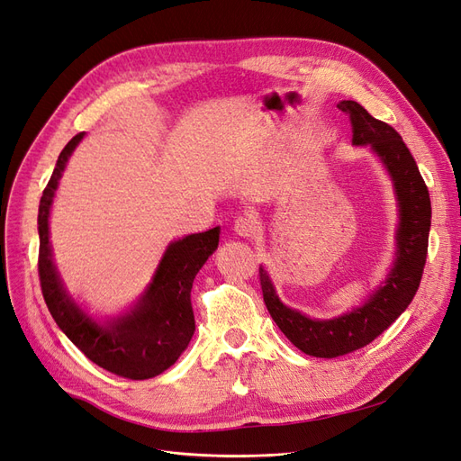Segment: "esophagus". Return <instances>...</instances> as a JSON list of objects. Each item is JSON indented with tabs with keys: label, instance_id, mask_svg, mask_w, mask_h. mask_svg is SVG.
<instances>
[{
	"label": "esophagus",
	"instance_id": "34e87169",
	"mask_svg": "<svg viewBox=\"0 0 461 461\" xmlns=\"http://www.w3.org/2000/svg\"><path fill=\"white\" fill-rule=\"evenodd\" d=\"M234 232L248 239V236H252L256 232V222L249 217H239L234 221Z\"/></svg>",
	"mask_w": 461,
	"mask_h": 461
}]
</instances>
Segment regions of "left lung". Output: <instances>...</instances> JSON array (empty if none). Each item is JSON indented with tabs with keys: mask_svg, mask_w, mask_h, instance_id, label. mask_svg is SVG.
<instances>
[{
	"mask_svg": "<svg viewBox=\"0 0 461 461\" xmlns=\"http://www.w3.org/2000/svg\"><path fill=\"white\" fill-rule=\"evenodd\" d=\"M337 107L350 117L352 142L371 146L393 176L400 203L398 252L388 278L361 308L329 321L310 319L286 308L275 294L269 275L259 267L263 302L273 321L298 350L315 357H339L359 350L406 312L421 283L430 229L429 188L402 136L357 102L344 100Z\"/></svg>",
	"mask_w": 461,
	"mask_h": 461,
	"instance_id": "1",
	"label": "left lung"
}]
</instances>
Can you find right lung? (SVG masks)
<instances>
[{
    "instance_id": "right-lung-1",
    "label": "right lung",
    "mask_w": 461,
    "mask_h": 461,
    "mask_svg": "<svg viewBox=\"0 0 461 461\" xmlns=\"http://www.w3.org/2000/svg\"><path fill=\"white\" fill-rule=\"evenodd\" d=\"M82 136L85 132L73 136L59 153L50 183L40 200L38 275L41 294H44L55 323L95 366L119 375L122 379H151L175 364L178 356L186 350L192 334L196 330L190 290L202 265L217 249L219 227L173 242L167 248L153 283L142 302L136 305V310L105 327L94 323L65 294L51 261L48 230L50 205L55 188H58L68 156L82 140Z\"/></svg>"
}]
</instances>
